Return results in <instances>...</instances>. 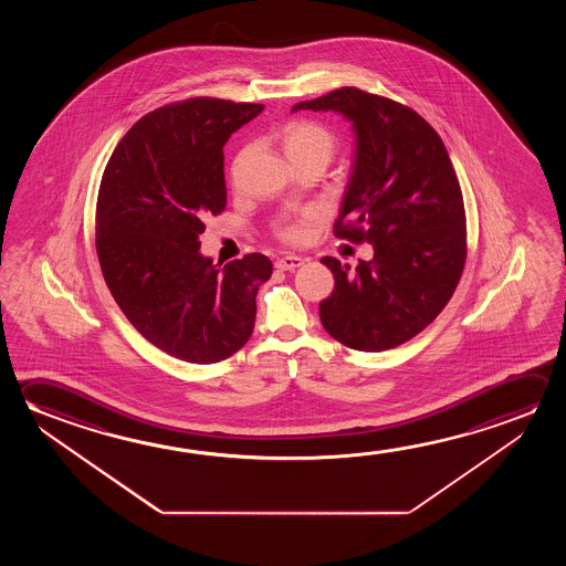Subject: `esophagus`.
I'll list each match as a JSON object with an SVG mask.
<instances>
[{
	"mask_svg": "<svg viewBox=\"0 0 566 566\" xmlns=\"http://www.w3.org/2000/svg\"><path fill=\"white\" fill-rule=\"evenodd\" d=\"M304 264L302 256H284L276 260V269L279 270H296Z\"/></svg>",
	"mask_w": 566,
	"mask_h": 566,
	"instance_id": "esophagus-1",
	"label": "esophagus"
}]
</instances>
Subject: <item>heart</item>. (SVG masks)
Wrapping results in <instances>:
<instances>
[{"mask_svg":"<svg viewBox=\"0 0 566 566\" xmlns=\"http://www.w3.org/2000/svg\"><path fill=\"white\" fill-rule=\"evenodd\" d=\"M284 148L292 161L312 158V156H324L329 159L334 154L335 138L334 134L324 128L322 124L307 120L290 122L284 128ZM247 158H249V149H242L232 161L231 177L234 186L241 181L242 167L247 164ZM317 219H319V213L310 209V211H304L296 221L279 224L276 234L287 244H300L310 237V224H314Z\"/></svg>","mask_w":566,"mask_h":566,"instance_id":"heart-1","label":"heart"}]
</instances>
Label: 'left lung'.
<instances>
[{"mask_svg":"<svg viewBox=\"0 0 566 566\" xmlns=\"http://www.w3.org/2000/svg\"><path fill=\"white\" fill-rule=\"evenodd\" d=\"M292 111H334L355 134L352 176L335 237L373 244L352 269L324 256L332 296L325 332L357 352L412 339L454 294L465 264V211L444 142L420 114L385 96L343 86Z\"/></svg>","mask_w":566,"mask_h":566,"instance_id":"obj_1","label":"left lung"}]
</instances>
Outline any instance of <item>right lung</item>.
<instances>
[{
    "label": "right lung",
    "mask_w": 566,
    "mask_h": 566,
    "mask_svg": "<svg viewBox=\"0 0 566 566\" xmlns=\"http://www.w3.org/2000/svg\"><path fill=\"white\" fill-rule=\"evenodd\" d=\"M262 104L189 98L149 112L114 149L96 201L106 286L139 334L184 361H223L254 329L272 262L201 254L205 217L227 205L223 146Z\"/></svg>",
    "instance_id": "add662e5"
}]
</instances>
